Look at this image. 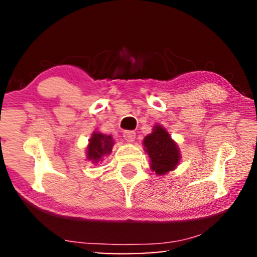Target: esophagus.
<instances>
[{"label": "esophagus", "instance_id": "esophagus-1", "mask_svg": "<svg viewBox=\"0 0 257 257\" xmlns=\"http://www.w3.org/2000/svg\"><path fill=\"white\" fill-rule=\"evenodd\" d=\"M123 138L129 143H133L136 138V133L133 132V130H125L123 133Z\"/></svg>", "mask_w": 257, "mask_h": 257}]
</instances>
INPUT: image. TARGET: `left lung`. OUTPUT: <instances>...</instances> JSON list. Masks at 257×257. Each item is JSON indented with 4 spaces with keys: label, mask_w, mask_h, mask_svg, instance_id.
Returning a JSON list of instances; mask_svg holds the SVG:
<instances>
[{
    "label": "left lung",
    "mask_w": 257,
    "mask_h": 257,
    "mask_svg": "<svg viewBox=\"0 0 257 257\" xmlns=\"http://www.w3.org/2000/svg\"><path fill=\"white\" fill-rule=\"evenodd\" d=\"M144 150L151 159V169L162 176L175 170L181 159L176 142L161 124H155L153 133L144 138Z\"/></svg>",
    "instance_id": "left-lung-1"
}]
</instances>
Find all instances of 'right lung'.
<instances>
[{
    "label": "right lung",
    "instance_id": "add662e5",
    "mask_svg": "<svg viewBox=\"0 0 257 257\" xmlns=\"http://www.w3.org/2000/svg\"><path fill=\"white\" fill-rule=\"evenodd\" d=\"M113 144H114V142H113L111 136L94 132L92 137L89 138V144L87 146V160L92 161L93 163L102 161L103 156L111 153Z\"/></svg>",
    "mask_w": 257,
    "mask_h": 257
}]
</instances>
